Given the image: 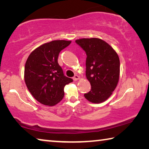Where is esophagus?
Wrapping results in <instances>:
<instances>
[{
    "label": "esophagus",
    "instance_id": "esophagus-1",
    "mask_svg": "<svg viewBox=\"0 0 149 149\" xmlns=\"http://www.w3.org/2000/svg\"><path fill=\"white\" fill-rule=\"evenodd\" d=\"M73 79H74V81H77V80L79 79V77L77 75H75L74 77H73Z\"/></svg>",
    "mask_w": 149,
    "mask_h": 149
}]
</instances>
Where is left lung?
<instances>
[{
  "label": "left lung",
  "instance_id": "8db88e82",
  "mask_svg": "<svg viewBox=\"0 0 149 149\" xmlns=\"http://www.w3.org/2000/svg\"><path fill=\"white\" fill-rule=\"evenodd\" d=\"M87 54L86 77L91 89L84 97L92 103L99 104L107 100L119 81L120 64L115 50L99 38L75 40Z\"/></svg>",
  "mask_w": 149,
  "mask_h": 149
}]
</instances>
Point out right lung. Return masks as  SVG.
Listing matches in <instances>:
<instances>
[{"mask_svg": "<svg viewBox=\"0 0 149 149\" xmlns=\"http://www.w3.org/2000/svg\"><path fill=\"white\" fill-rule=\"evenodd\" d=\"M71 41L56 40L37 47L27 59L24 80L27 89L37 101L52 107L62 100L65 85L73 81L65 77L58 63L60 52Z\"/></svg>", "mask_w": 149, "mask_h": 149, "instance_id": "add662e5", "label": "right lung"}]
</instances>
